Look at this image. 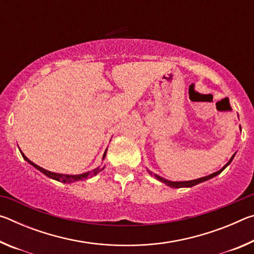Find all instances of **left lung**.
<instances>
[{"instance_id":"left-lung-1","label":"left lung","mask_w":254,"mask_h":254,"mask_svg":"<svg viewBox=\"0 0 254 254\" xmlns=\"http://www.w3.org/2000/svg\"><path fill=\"white\" fill-rule=\"evenodd\" d=\"M234 156L235 154H233V156H232V158L230 159V161L226 163V165L223 167V168L221 169V170H218V171H216V173H213V174H210V175H208V176H206V177H201V178H198V179H195V180H188V182H170V180H167V179H165V178H162V177H160V176H158V175H156V174H152L151 171L150 170H148V173L150 174V175H153L154 177H156V179H158L159 182H161V183H163V184H166L167 186H169V187H171V188H183V187H192V186H195V185H197V184H200V183H203V182H206V180H208V179H210V178H213V177H215V176H217L218 174H221L223 170H224L227 166L230 165L231 163V161L233 160V158H234Z\"/></svg>"}]
</instances>
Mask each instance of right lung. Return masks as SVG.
<instances>
[{
  "mask_svg": "<svg viewBox=\"0 0 254 254\" xmlns=\"http://www.w3.org/2000/svg\"><path fill=\"white\" fill-rule=\"evenodd\" d=\"M107 150V149H106ZM21 154H22V157L25 161H28L30 165H32L34 168L38 169L39 171H41L42 174H45L47 177L49 178H53L55 180H58V182H62L64 184H69V183H74V182H78V180H84L86 178L88 177H93V176L97 175L98 173H100L101 170L104 169V167L103 168H101V167H97V168H95L92 171H88V173H85V174H80V175H63V174H56V173H51V171H48L46 170L44 168H41V167H39L38 165H36V163H33L32 161H30L29 159L24 156L23 152L21 151ZM106 156V151L104 152V154H103V159L105 158Z\"/></svg>",
  "mask_w": 254,
  "mask_h": 254,
  "instance_id": "1",
  "label": "right lung"
}]
</instances>
